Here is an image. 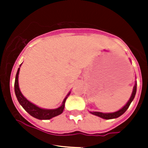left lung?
<instances>
[{"mask_svg":"<svg viewBox=\"0 0 148 148\" xmlns=\"http://www.w3.org/2000/svg\"><path fill=\"white\" fill-rule=\"evenodd\" d=\"M136 91H137V84H135V85L134 86L133 88V91H132V94H131V96L129 99V101H127V103L125 104V105L121 108L119 110H117L116 112H113V113H102V112H97V111H93V112H90V114H92L94 115H96V116H98V117L103 118V119H114V118H117V117L121 116L123 114H124L127 110V108H129V106L131 104V103L132 102V101L134 100V97H135L136 95Z\"/></svg>","mask_w":148,"mask_h":148,"instance_id":"1","label":"left lung"}]
</instances>
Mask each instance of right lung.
Wrapping results in <instances>:
<instances>
[{
    "mask_svg": "<svg viewBox=\"0 0 148 148\" xmlns=\"http://www.w3.org/2000/svg\"><path fill=\"white\" fill-rule=\"evenodd\" d=\"M20 65V67H21ZM20 67L17 70V74H16V77H15V82H14V92L17 97V101L20 103V104L23 107L24 110H26L27 112L29 114H31L32 117H35L37 119L39 120H49L53 117H56L58 115L62 114L63 110L64 109V103L66 101V99L69 96L70 93L66 96L63 103L60 107L56 108V109H43L40 108L35 104H34L31 102L27 100L24 96L21 94V90H20L19 85H18V74H19Z\"/></svg>",
    "mask_w": 148,
    "mask_h": 148,
    "instance_id": "right-lung-1",
    "label": "right lung"
}]
</instances>
